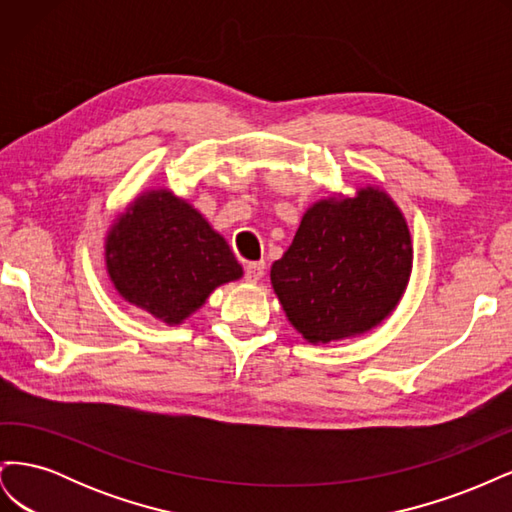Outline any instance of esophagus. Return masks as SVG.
I'll return each mask as SVG.
<instances>
[{"label": "esophagus", "mask_w": 512, "mask_h": 512, "mask_svg": "<svg viewBox=\"0 0 512 512\" xmlns=\"http://www.w3.org/2000/svg\"><path fill=\"white\" fill-rule=\"evenodd\" d=\"M262 275H265V262H262V260L247 262V265H245V280L247 282H258Z\"/></svg>", "instance_id": "1"}]
</instances>
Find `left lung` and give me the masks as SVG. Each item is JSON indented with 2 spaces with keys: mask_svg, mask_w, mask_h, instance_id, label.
Masks as SVG:
<instances>
[{
  "mask_svg": "<svg viewBox=\"0 0 512 512\" xmlns=\"http://www.w3.org/2000/svg\"><path fill=\"white\" fill-rule=\"evenodd\" d=\"M412 241L404 215L376 188L320 200L271 267L288 320L307 342L327 344L374 329L408 286Z\"/></svg>",
  "mask_w": 512,
  "mask_h": 512,
  "instance_id": "obj_1",
  "label": "left lung"
}]
</instances>
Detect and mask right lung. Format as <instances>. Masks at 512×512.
<instances>
[{
  "label": "right lung",
  "mask_w": 512,
  "mask_h": 512,
  "mask_svg": "<svg viewBox=\"0 0 512 512\" xmlns=\"http://www.w3.org/2000/svg\"><path fill=\"white\" fill-rule=\"evenodd\" d=\"M106 269L123 299L179 324L209 294L243 275L226 239L185 200L153 190L113 224Z\"/></svg>",
  "instance_id": "1"
}]
</instances>
